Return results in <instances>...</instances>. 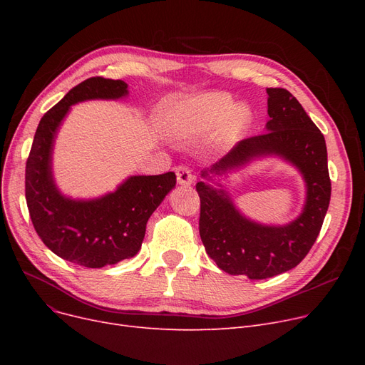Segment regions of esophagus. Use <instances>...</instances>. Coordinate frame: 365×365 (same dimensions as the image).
<instances>
[{"label": "esophagus", "instance_id": "1", "mask_svg": "<svg viewBox=\"0 0 365 365\" xmlns=\"http://www.w3.org/2000/svg\"><path fill=\"white\" fill-rule=\"evenodd\" d=\"M176 176H178L179 185H183V186H189L190 183L194 182L192 173H190V170L187 167H185V165H179L176 168Z\"/></svg>", "mask_w": 365, "mask_h": 365}]
</instances>
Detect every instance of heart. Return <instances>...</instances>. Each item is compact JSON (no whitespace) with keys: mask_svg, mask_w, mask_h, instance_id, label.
<instances>
[{"mask_svg":"<svg viewBox=\"0 0 365 365\" xmlns=\"http://www.w3.org/2000/svg\"><path fill=\"white\" fill-rule=\"evenodd\" d=\"M253 124V110L245 103H234L231 94L213 91L168 106L161 115L167 136L179 142L208 136V146L225 152L244 139Z\"/></svg>","mask_w":365,"mask_h":365,"instance_id":"obj_1","label":"heart"}]
</instances>
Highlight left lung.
Returning a JSON list of instances; mask_svg holds the SVG:
<instances>
[{
    "label": "left lung",
    "mask_w": 365,
    "mask_h": 365,
    "mask_svg": "<svg viewBox=\"0 0 365 365\" xmlns=\"http://www.w3.org/2000/svg\"><path fill=\"white\" fill-rule=\"evenodd\" d=\"M266 133L241 140L231 152L201 171L200 235L207 255L222 271L264 279L296 267L309 253L329 210L331 182L327 146L318 127L285 88H266ZM277 156L293 165L305 182L302 213L285 225H264L242 215L220 183L229 172Z\"/></svg>",
    "instance_id": "obj_1"
}]
</instances>
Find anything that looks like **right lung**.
Instances as JSON below:
<instances>
[{
	"label": "right lung",
	"instance_id": "add662e5",
	"mask_svg": "<svg viewBox=\"0 0 365 365\" xmlns=\"http://www.w3.org/2000/svg\"><path fill=\"white\" fill-rule=\"evenodd\" d=\"M128 96L123 80L88 78L73 87L41 118L26 161L25 190L36 234L59 257L86 267H103L134 257L142 247L150 215L176 186L173 171L130 176L98 198H72L53 176L57 133L71 106L86 101H120Z\"/></svg>",
	"mask_w": 365,
	"mask_h": 365
}]
</instances>
